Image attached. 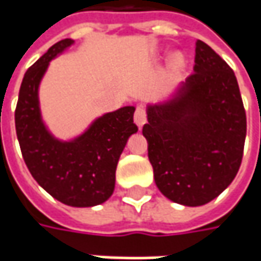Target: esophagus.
Listing matches in <instances>:
<instances>
[{
    "mask_svg": "<svg viewBox=\"0 0 261 261\" xmlns=\"http://www.w3.org/2000/svg\"><path fill=\"white\" fill-rule=\"evenodd\" d=\"M146 122V112H145V107L144 106H136V110H135V123L139 127L144 125Z\"/></svg>",
    "mask_w": 261,
    "mask_h": 261,
    "instance_id": "34e87169",
    "label": "esophagus"
}]
</instances>
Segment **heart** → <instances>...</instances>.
Segmentation results:
<instances>
[{"mask_svg": "<svg viewBox=\"0 0 261 261\" xmlns=\"http://www.w3.org/2000/svg\"><path fill=\"white\" fill-rule=\"evenodd\" d=\"M173 64H174L175 66L181 65V58H180V56H175L174 59H173Z\"/></svg>", "mask_w": 261, "mask_h": 261, "instance_id": "1", "label": "heart"}]
</instances>
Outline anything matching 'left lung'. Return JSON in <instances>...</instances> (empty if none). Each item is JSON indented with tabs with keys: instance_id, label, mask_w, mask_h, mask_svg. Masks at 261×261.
<instances>
[{
	"instance_id": "obj_1",
	"label": "left lung",
	"mask_w": 261,
	"mask_h": 261,
	"mask_svg": "<svg viewBox=\"0 0 261 261\" xmlns=\"http://www.w3.org/2000/svg\"><path fill=\"white\" fill-rule=\"evenodd\" d=\"M195 72L163 105L148 106L142 134L154 180L175 203L200 206L236 178L247 117L236 74L205 42H196Z\"/></svg>"
}]
</instances>
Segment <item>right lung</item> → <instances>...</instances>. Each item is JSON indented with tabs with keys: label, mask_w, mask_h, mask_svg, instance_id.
<instances>
[{
	"label": "right lung",
	"mask_w": 261,
	"mask_h": 261,
	"mask_svg": "<svg viewBox=\"0 0 261 261\" xmlns=\"http://www.w3.org/2000/svg\"><path fill=\"white\" fill-rule=\"evenodd\" d=\"M74 43L58 42L25 71L15 107V132L33 178L56 200L74 207L106 202L115 190L116 167L129 136L138 132L134 106L106 113L81 136L62 142L42 122L37 90L49 62Z\"/></svg>",
	"instance_id": "right-lung-1"
}]
</instances>
